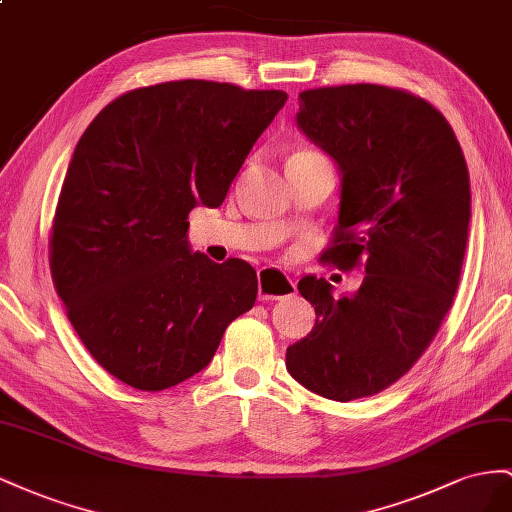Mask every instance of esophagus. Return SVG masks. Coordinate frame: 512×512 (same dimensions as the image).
<instances>
[{
  "mask_svg": "<svg viewBox=\"0 0 512 512\" xmlns=\"http://www.w3.org/2000/svg\"><path fill=\"white\" fill-rule=\"evenodd\" d=\"M259 300H283L296 294V283L279 268H261L257 272Z\"/></svg>",
  "mask_w": 512,
  "mask_h": 512,
  "instance_id": "obj_1",
  "label": "esophagus"
}]
</instances>
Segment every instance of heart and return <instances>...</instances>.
I'll list each match as a JSON object with an SVG mask.
<instances>
[{
  "label": "heart",
  "instance_id": "1",
  "mask_svg": "<svg viewBox=\"0 0 512 512\" xmlns=\"http://www.w3.org/2000/svg\"><path fill=\"white\" fill-rule=\"evenodd\" d=\"M302 154H317V152H313V150H300V152L294 154V156H302Z\"/></svg>",
  "mask_w": 512,
  "mask_h": 512
}]
</instances>
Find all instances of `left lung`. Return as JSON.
I'll return each instance as SVG.
<instances>
[{
	"mask_svg": "<svg viewBox=\"0 0 512 512\" xmlns=\"http://www.w3.org/2000/svg\"><path fill=\"white\" fill-rule=\"evenodd\" d=\"M296 124L341 173L339 223L321 259L362 264L364 279L341 298L313 274L298 283L317 319L287 347V371L345 403L397 382L433 341L459 287L470 173L444 115L403 90H306Z\"/></svg>",
	"mask_w": 512,
	"mask_h": 512,
	"instance_id": "8db88e82",
	"label": "left lung"
}]
</instances>
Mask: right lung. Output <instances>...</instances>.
I'll return each mask as SVG.
<instances>
[{
    "instance_id": "add662e5",
    "label": "right lung",
    "mask_w": 512,
    "mask_h": 512,
    "mask_svg": "<svg viewBox=\"0 0 512 512\" xmlns=\"http://www.w3.org/2000/svg\"><path fill=\"white\" fill-rule=\"evenodd\" d=\"M285 100L169 81L115 98L85 128L57 201L51 272L87 352L120 382L178 386L253 309V266L193 253L186 218L199 203L221 206Z\"/></svg>"
}]
</instances>
